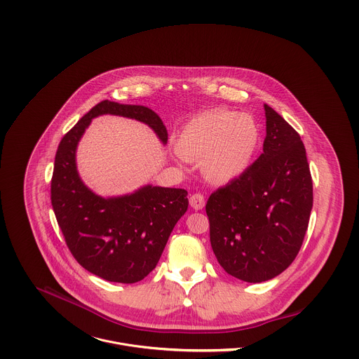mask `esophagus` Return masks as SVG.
<instances>
[{"mask_svg":"<svg viewBox=\"0 0 359 359\" xmlns=\"http://www.w3.org/2000/svg\"><path fill=\"white\" fill-rule=\"evenodd\" d=\"M205 196L202 194H194L189 198V203L195 210H202L205 207Z\"/></svg>","mask_w":359,"mask_h":359,"instance_id":"obj_1","label":"esophagus"}]
</instances>
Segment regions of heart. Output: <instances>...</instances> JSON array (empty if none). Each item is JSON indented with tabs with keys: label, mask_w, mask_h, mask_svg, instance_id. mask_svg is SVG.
I'll return each mask as SVG.
<instances>
[{
	"label": "heart",
	"mask_w": 359,
	"mask_h": 359,
	"mask_svg": "<svg viewBox=\"0 0 359 359\" xmlns=\"http://www.w3.org/2000/svg\"><path fill=\"white\" fill-rule=\"evenodd\" d=\"M259 144L261 130L252 114L219 107L191 118L175 147L184 158L203 160L205 177L224 184L245 172Z\"/></svg>",
	"instance_id": "heart-1"
}]
</instances>
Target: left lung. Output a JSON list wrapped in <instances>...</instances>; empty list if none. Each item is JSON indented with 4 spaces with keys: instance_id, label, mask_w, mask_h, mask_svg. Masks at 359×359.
<instances>
[{
    "instance_id": "1",
    "label": "left lung",
    "mask_w": 359,
    "mask_h": 359,
    "mask_svg": "<svg viewBox=\"0 0 359 359\" xmlns=\"http://www.w3.org/2000/svg\"><path fill=\"white\" fill-rule=\"evenodd\" d=\"M264 107V152L238 178L212 192L205 205L219 265L250 283L275 278L294 261L313 202L299 133L271 106Z\"/></svg>"
}]
</instances>
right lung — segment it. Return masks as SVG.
Wrapping results in <instances>:
<instances>
[{"label":"right lung","instance_id":"add662e5","mask_svg":"<svg viewBox=\"0 0 359 359\" xmlns=\"http://www.w3.org/2000/svg\"><path fill=\"white\" fill-rule=\"evenodd\" d=\"M107 113L147 123L167 142V128L152 109L110 101L95 104L57 147L51 203L65 242L83 268L109 282L135 283L157 265L172 228L188 208V192L148 185L113 199L93 194L77 174L76 148L91 120Z\"/></svg>","mask_w":359,"mask_h":359}]
</instances>
